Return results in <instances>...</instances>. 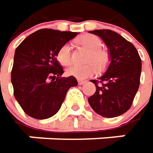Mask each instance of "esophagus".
Wrapping results in <instances>:
<instances>
[{
    "mask_svg": "<svg viewBox=\"0 0 153 153\" xmlns=\"http://www.w3.org/2000/svg\"><path fill=\"white\" fill-rule=\"evenodd\" d=\"M78 83H79V85H85V84L86 83V81H85V80H79Z\"/></svg>",
    "mask_w": 153,
    "mask_h": 153,
    "instance_id": "obj_1",
    "label": "esophagus"
}]
</instances>
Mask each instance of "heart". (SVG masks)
Instances as JSON below:
<instances>
[{
    "mask_svg": "<svg viewBox=\"0 0 153 153\" xmlns=\"http://www.w3.org/2000/svg\"><path fill=\"white\" fill-rule=\"evenodd\" d=\"M79 44L90 51V54L87 56L86 62H93L94 64L89 63L85 66H73L67 70V74L78 79H85L97 74V68L99 70H103L106 68L108 62V54L106 51L101 49V40L92 34L84 35L79 40ZM56 58L62 66L68 67L71 64V46L69 44H64L61 46L57 51Z\"/></svg>",
    "mask_w": 153,
    "mask_h": 153,
    "instance_id": "1",
    "label": "heart"
}]
</instances>
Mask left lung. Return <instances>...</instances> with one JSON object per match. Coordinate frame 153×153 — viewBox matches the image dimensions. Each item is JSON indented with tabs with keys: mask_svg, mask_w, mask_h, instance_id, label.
<instances>
[{
	"mask_svg": "<svg viewBox=\"0 0 153 153\" xmlns=\"http://www.w3.org/2000/svg\"><path fill=\"white\" fill-rule=\"evenodd\" d=\"M107 45L111 62L99 79H93L96 92L88 98L92 109L105 118H114L129 110L140 85L141 59L134 45L110 29L90 31Z\"/></svg>",
	"mask_w": 153,
	"mask_h": 153,
	"instance_id": "8db88e82",
	"label": "left lung"
}]
</instances>
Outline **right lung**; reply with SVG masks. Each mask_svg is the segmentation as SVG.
Masks as SVG:
<instances>
[{
  "instance_id": "right-lung-1",
  "label": "right lung",
  "mask_w": 153,
  "mask_h": 153,
  "mask_svg": "<svg viewBox=\"0 0 153 153\" xmlns=\"http://www.w3.org/2000/svg\"><path fill=\"white\" fill-rule=\"evenodd\" d=\"M77 34L42 29L29 35L17 47L11 74L13 94L30 117H52L60 109L69 88L78 85L74 77H61L64 71L56 60L61 46Z\"/></svg>"
}]
</instances>
